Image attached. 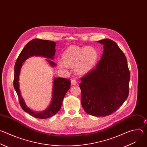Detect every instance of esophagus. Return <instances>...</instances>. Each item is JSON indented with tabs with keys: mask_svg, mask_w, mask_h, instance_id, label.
<instances>
[{
	"mask_svg": "<svg viewBox=\"0 0 147 147\" xmlns=\"http://www.w3.org/2000/svg\"><path fill=\"white\" fill-rule=\"evenodd\" d=\"M71 85H76L77 84V81L75 79H71Z\"/></svg>",
	"mask_w": 147,
	"mask_h": 147,
	"instance_id": "obj_1",
	"label": "esophagus"
}]
</instances>
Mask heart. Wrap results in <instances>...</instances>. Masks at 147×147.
I'll use <instances>...</instances> for the list:
<instances>
[{"label": "heart", "mask_w": 147, "mask_h": 147, "mask_svg": "<svg viewBox=\"0 0 147 147\" xmlns=\"http://www.w3.org/2000/svg\"><path fill=\"white\" fill-rule=\"evenodd\" d=\"M98 58V53L95 48L70 47L63 54V62L60 61L59 65L61 67L76 66L78 73L85 74L94 66Z\"/></svg>", "instance_id": "b5f03b06"}]
</instances>
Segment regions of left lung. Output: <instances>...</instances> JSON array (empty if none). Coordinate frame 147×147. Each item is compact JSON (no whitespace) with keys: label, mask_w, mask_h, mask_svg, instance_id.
Masks as SVG:
<instances>
[{"label":"left lung","mask_w":147,"mask_h":147,"mask_svg":"<svg viewBox=\"0 0 147 147\" xmlns=\"http://www.w3.org/2000/svg\"><path fill=\"white\" fill-rule=\"evenodd\" d=\"M103 53L95 67L81 78V102L86 113L97 117L116 111L126 100L130 78L127 61L115 42L98 40Z\"/></svg>","instance_id":"left-lung-1"}]
</instances>
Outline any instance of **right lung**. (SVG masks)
<instances>
[{
	"label": "right lung",
	"instance_id": "right-lung-1",
	"mask_svg": "<svg viewBox=\"0 0 147 147\" xmlns=\"http://www.w3.org/2000/svg\"><path fill=\"white\" fill-rule=\"evenodd\" d=\"M56 43L49 40L33 39L26 44L20 53L14 66V77L13 86L17 94L21 107L27 113L34 117L39 119H47L55 115L61 108L63 98L70 88V79L56 78L53 81L52 100L49 107L44 112H35L29 109L26 105L23 98L21 95L19 89V74L23 63L28 57L32 56H42L53 59L55 55ZM47 61L52 66H56V63L51 60Z\"/></svg>",
	"mask_w": 147,
	"mask_h": 147
}]
</instances>
